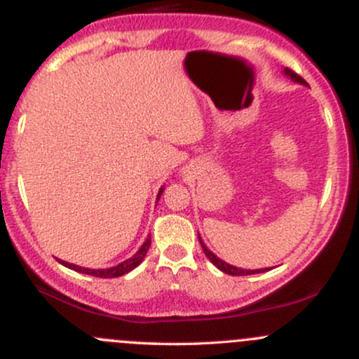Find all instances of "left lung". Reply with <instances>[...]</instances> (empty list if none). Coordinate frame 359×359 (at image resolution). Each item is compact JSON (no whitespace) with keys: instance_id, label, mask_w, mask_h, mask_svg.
I'll return each mask as SVG.
<instances>
[{"instance_id":"8db88e82","label":"left lung","mask_w":359,"mask_h":359,"mask_svg":"<svg viewBox=\"0 0 359 359\" xmlns=\"http://www.w3.org/2000/svg\"><path fill=\"white\" fill-rule=\"evenodd\" d=\"M283 74H285L287 77H290L292 81L294 82H297V84H302V86H307V82L302 79V77L300 76H297V74H295L294 71H290V69H283ZM199 241H201V246H203V250H204V253H205V257H208L209 259H211V263L214 266H217V269H219L221 271H224V273H228V275H234V277H241V275H255V273H263V271H269V270H271V269H258V270H245V269H238V266H233V265H229V263H226V262H222L221 258H217L216 255L212 253L211 250L208 248V246L204 245V241L201 240V236H199Z\"/></svg>"}]
</instances>
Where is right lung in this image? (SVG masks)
I'll return each instance as SVG.
<instances>
[{"label":"right lung","instance_id":"1","mask_svg":"<svg viewBox=\"0 0 359 359\" xmlns=\"http://www.w3.org/2000/svg\"><path fill=\"white\" fill-rule=\"evenodd\" d=\"M162 192H163V187H160L158 194H156V201L160 199ZM150 245H151V236H148L147 240H145V243H143V245L140 246V250L133 255V257L125 259V262L118 263L116 266H111V269H86V266L74 265V263L64 262V259H60V263L64 266H67V269L79 271V273L93 275V277H100V278H116V277H121V275L128 273V271H131L133 269H137L140 263L143 262V258L147 257V251H148V248H150Z\"/></svg>","mask_w":359,"mask_h":359}]
</instances>
